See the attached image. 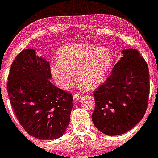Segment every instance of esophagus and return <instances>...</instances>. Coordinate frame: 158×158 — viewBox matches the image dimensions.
<instances>
[{
    "label": "esophagus",
    "instance_id": "34e87169",
    "mask_svg": "<svg viewBox=\"0 0 158 158\" xmlns=\"http://www.w3.org/2000/svg\"><path fill=\"white\" fill-rule=\"evenodd\" d=\"M80 97H81V95H79V94L74 93L73 94V101L74 102L79 101V100L80 99Z\"/></svg>",
    "mask_w": 158,
    "mask_h": 158
}]
</instances>
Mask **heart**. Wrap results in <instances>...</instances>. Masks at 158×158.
Masks as SVG:
<instances>
[{
  "instance_id": "obj_1",
  "label": "heart",
  "mask_w": 158,
  "mask_h": 158,
  "mask_svg": "<svg viewBox=\"0 0 158 158\" xmlns=\"http://www.w3.org/2000/svg\"><path fill=\"white\" fill-rule=\"evenodd\" d=\"M109 48L91 44H69L59 51V61L51 66V73L62 89H69L78 73V81L88 89L96 88L106 79L112 63Z\"/></svg>"
}]
</instances>
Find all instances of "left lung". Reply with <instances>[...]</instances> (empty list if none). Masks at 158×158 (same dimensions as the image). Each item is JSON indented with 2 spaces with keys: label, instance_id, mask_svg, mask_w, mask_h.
Returning <instances> with one entry per match:
<instances>
[{
  "label": "left lung",
  "instance_id": "8db88e82",
  "mask_svg": "<svg viewBox=\"0 0 158 158\" xmlns=\"http://www.w3.org/2000/svg\"><path fill=\"white\" fill-rule=\"evenodd\" d=\"M123 56L111 75L93 92L95 107L92 120L107 135H119L144 117L150 93L147 63L137 49L122 50Z\"/></svg>",
  "mask_w": 158,
  "mask_h": 158
}]
</instances>
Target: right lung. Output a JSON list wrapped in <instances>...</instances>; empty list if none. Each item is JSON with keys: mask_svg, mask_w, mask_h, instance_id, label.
Listing matches in <instances>:
<instances>
[{"mask_svg": "<svg viewBox=\"0 0 158 158\" xmlns=\"http://www.w3.org/2000/svg\"><path fill=\"white\" fill-rule=\"evenodd\" d=\"M49 63L33 49L14 59L7 89L14 112L31 136L54 140L66 131L73 108V95L49 82Z\"/></svg>", "mask_w": 158, "mask_h": 158, "instance_id": "add662e5", "label": "right lung"}]
</instances>
